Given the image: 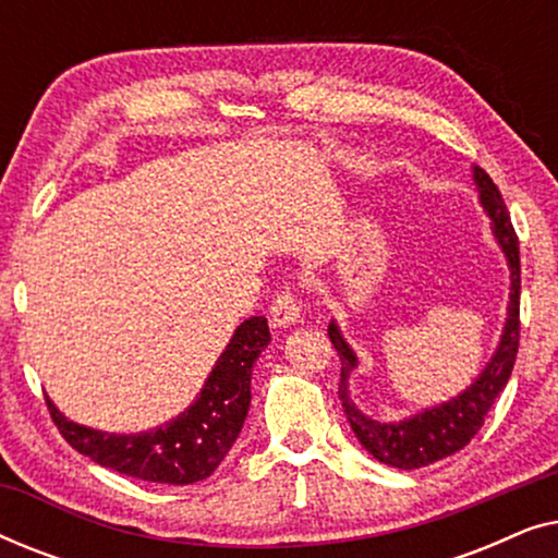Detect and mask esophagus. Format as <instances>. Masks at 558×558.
Listing matches in <instances>:
<instances>
[{"label":"esophagus","mask_w":558,"mask_h":558,"mask_svg":"<svg viewBox=\"0 0 558 558\" xmlns=\"http://www.w3.org/2000/svg\"><path fill=\"white\" fill-rule=\"evenodd\" d=\"M300 302L294 300L292 292H279L277 300L271 302L269 307V323L271 327H277V330H284V327H292L300 323Z\"/></svg>","instance_id":"34e87169"}]
</instances>
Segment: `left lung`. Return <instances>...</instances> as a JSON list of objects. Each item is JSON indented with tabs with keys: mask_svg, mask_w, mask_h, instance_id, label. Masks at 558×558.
<instances>
[{
	"mask_svg": "<svg viewBox=\"0 0 558 558\" xmlns=\"http://www.w3.org/2000/svg\"><path fill=\"white\" fill-rule=\"evenodd\" d=\"M472 180H475L480 205H483L487 218H490L493 235L502 254H506L510 269L506 327H502L498 348H495L490 361L485 363L483 373L449 401L416 411L414 416L401 418V422H376V418L363 414L353 403V399H350V376L357 368L355 350L342 338L335 319H330V325H327V332H330V340L342 363L338 396L342 401V411H345L350 422V429L355 432L357 441L378 462L391 464V468L399 470L426 468V464L445 460V457L460 452L464 445H470V439L483 426L487 411L493 409L495 399L506 388L515 365L518 338H521V319H518V315H521V256H518V235L513 231V223H510L500 190L495 187L490 174L480 170V167H472Z\"/></svg>",
	"mask_w": 558,
	"mask_h": 558,
	"instance_id": "1",
	"label": "left lung"
}]
</instances>
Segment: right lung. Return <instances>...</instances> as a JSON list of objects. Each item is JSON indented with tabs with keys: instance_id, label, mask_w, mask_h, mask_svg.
<instances>
[{
	"instance_id": "right-lung-1",
	"label": "right lung",
	"mask_w": 558,
	"mask_h": 558,
	"mask_svg": "<svg viewBox=\"0 0 558 558\" xmlns=\"http://www.w3.org/2000/svg\"><path fill=\"white\" fill-rule=\"evenodd\" d=\"M271 342L266 317H248L213 365L195 401L180 416L140 434L90 429L65 418L48 399L56 426L75 452L121 475L162 485H193L210 477L239 439L251 403V371Z\"/></svg>"
}]
</instances>
